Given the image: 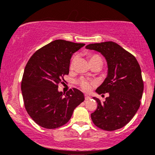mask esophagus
Instances as JSON below:
<instances>
[{
    "label": "esophagus",
    "instance_id": "1",
    "mask_svg": "<svg viewBox=\"0 0 155 155\" xmlns=\"http://www.w3.org/2000/svg\"><path fill=\"white\" fill-rule=\"evenodd\" d=\"M90 98H91V97H90V96H88V95H85V96H84V99H85V100H87V101L90 100Z\"/></svg>",
    "mask_w": 155,
    "mask_h": 155
}]
</instances>
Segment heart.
Masks as SVG:
<instances>
[{
	"label": "heart",
	"mask_w": 155,
	"mask_h": 155,
	"mask_svg": "<svg viewBox=\"0 0 155 155\" xmlns=\"http://www.w3.org/2000/svg\"><path fill=\"white\" fill-rule=\"evenodd\" d=\"M89 58H90V63H94V62H97V61H101L103 63L102 58H101V56H99V55L97 54H89ZM76 59H77V55L76 54L74 55L71 60V63H70V68L71 69L74 67V64H75ZM78 83H79L80 87L85 92L90 91L92 85H94L95 84V81H89V80L85 79H80Z\"/></svg>",
	"instance_id": "heart-1"
}]
</instances>
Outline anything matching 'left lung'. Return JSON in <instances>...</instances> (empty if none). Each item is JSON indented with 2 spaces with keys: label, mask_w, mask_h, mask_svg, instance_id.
I'll use <instances>...</instances> for the list:
<instances>
[{
  "label": "left lung",
  "mask_w": 155,
  "mask_h": 155,
  "mask_svg": "<svg viewBox=\"0 0 155 155\" xmlns=\"http://www.w3.org/2000/svg\"><path fill=\"white\" fill-rule=\"evenodd\" d=\"M87 49L99 51L108 64V76L96 92L108 93L101 103L97 97V108L91 114L93 123L104 130L124 127L132 120L140 107L143 81L138 61L132 54L113 41L90 44Z\"/></svg>",
  "instance_id": "left-lung-1"
}]
</instances>
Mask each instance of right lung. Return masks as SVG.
<instances>
[{
	"instance_id": "1",
	"label": "right lung",
	"mask_w": 155,
	"mask_h": 155,
	"mask_svg": "<svg viewBox=\"0 0 155 155\" xmlns=\"http://www.w3.org/2000/svg\"><path fill=\"white\" fill-rule=\"evenodd\" d=\"M84 45L55 40L37 50L28 60L21 90L27 112L41 127L54 129L64 125L84 100V94L76 88L66 93L58 91V84L69 74L72 54Z\"/></svg>"
}]
</instances>
